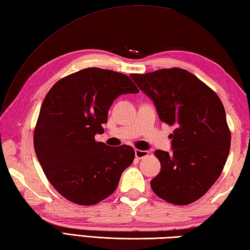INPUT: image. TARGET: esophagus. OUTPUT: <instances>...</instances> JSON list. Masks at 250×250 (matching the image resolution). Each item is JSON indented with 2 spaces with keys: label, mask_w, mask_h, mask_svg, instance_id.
I'll use <instances>...</instances> for the list:
<instances>
[{
  "label": "esophagus",
  "mask_w": 250,
  "mask_h": 250,
  "mask_svg": "<svg viewBox=\"0 0 250 250\" xmlns=\"http://www.w3.org/2000/svg\"><path fill=\"white\" fill-rule=\"evenodd\" d=\"M148 155L147 150H140V149H135V157L137 159H143Z\"/></svg>",
  "instance_id": "obj_1"
}]
</instances>
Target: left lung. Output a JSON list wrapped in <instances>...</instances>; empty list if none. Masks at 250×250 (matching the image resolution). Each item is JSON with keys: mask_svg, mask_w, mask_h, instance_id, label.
<instances>
[{"mask_svg": "<svg viewBox=\"0 0 250 250\" xmlns=\"http://www.w3.org/2000/svg\"><path fill=\"white\" fill-rule=\"evenodd\" d=\"M131 78L156 106L159 118L173 125L172 152L157 150L161 169L150 186L168 203L199 200L224 169L231 133L226 111L213 90L183 68H163Z\"/></svg>", "mask_w": 250, "mask_h": 250, "instance_id": "obj_1", "label": "left lung"}]
</instances>
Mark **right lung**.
<instances>
[{"label":"right lung","instance_id":"right-lung-1","mask_svg":"<svg viewBox=\"0 0 250 250\" xmlns=\"http://www.w3.org/2000/svg\"><path fill=\"white\" fill-rule=\"evenodd\" d=\"M139 89L125 74L83 68L57 82L45 97L34 130V149L50 184L79 205H93L114 192L131 166V146L95 142L108 109L121 94Z\"/></svg>","mask_w":250,"mask_h":250}]
</instances>
